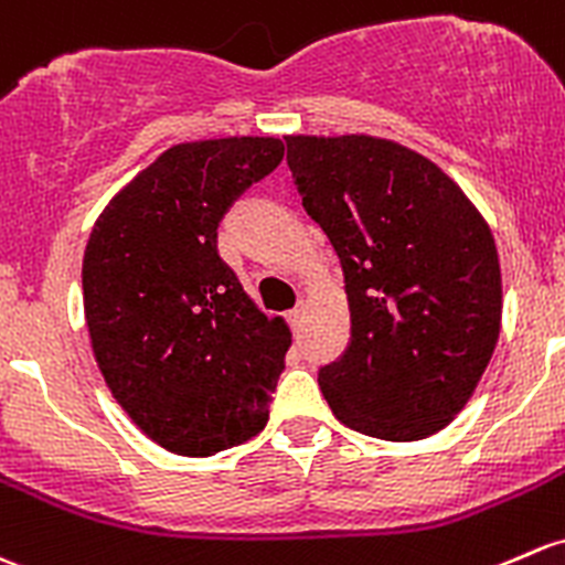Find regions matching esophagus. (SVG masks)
Masks as SVG:
<instances>
[{
  "label": "esophagus",
  "instance_id": "1",
  "mask_svg": "<svg viewBox=\"0 0 565 565\" xmlns=\"http://www.w3.org/2000/svg\"><path fill=\"white\" fill-rule=\"evenodd\" d=\"M302 317H306V302L298 300V306H295L292 311H289V322H292L295 330H298L300 324H302Z\"/></svg>",
  "mask_w": 565,
  "mask_h": 565
}]
</instances>
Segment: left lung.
<instances>
[{
  "mask_svg": "<svg viewBox=\"0 0 565 565\" xmlns=\"http://www.w3.org/2000/svg\"><path fill=\"white\" fill-rule=\"evenodd\" d=\"M287 162L347 281L352 338L319 371L332 414L384 441L447 427L501 332V265L482 213L401 142L292 135Z\"/></svg>",
  "mask_w": 565,
  "mask_h": 565,
  "instance_id": "1",
  "label": "left lung"
}]
</instances>
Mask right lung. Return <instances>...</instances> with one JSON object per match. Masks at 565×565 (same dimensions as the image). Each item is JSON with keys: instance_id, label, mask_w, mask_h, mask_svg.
<instances>
[{"instance_id": "obj_1", "label": "right lung", "mask_w": 565, "mask_h": 565, "mask_svg": "<svg viewBox=\"0 0 565 565\" xmlns=\"http://www.w3.org/2000/svg\"><path fill=\"white\" fill-rule=\"evenodd\" d=\"M278 138L168 148L99 213L83 311L118 406L168 452L211 457L257 436L292 332L218 257V222L281 164Z\"/></svg>"}]
</instances>
